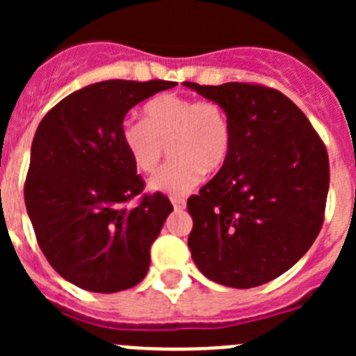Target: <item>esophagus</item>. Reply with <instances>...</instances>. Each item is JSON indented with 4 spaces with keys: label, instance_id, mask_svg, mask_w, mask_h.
I'll list each match as a JSON object with an SVG mask.
<instances>
[{
    "label": "esophagus",
    "instance_id": "esophagus-1",
    "mask_svg": "<svg viewBox=\"0 0 356 356\" xmlns=\"http://www.w3.org/2000/svg\"><path fill=\"white\" fill-rule=\"evenodd\" d=\"M171 203L175 210H184L185 209V200L184 197H171Z\"/></svg>",
    "mask_w": 356,
    "mask_h": 356
}]
</instances>
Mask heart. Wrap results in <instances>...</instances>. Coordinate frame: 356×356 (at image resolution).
I'll list each match as a JSON object with an SVG mask.
<instances>
[{
	"instance_id": "b5f03b06",
	"label": "heart",
	"mask_w": 356,
	"mask_h": 356,
	"mask_svg": "<svg viewBox=\"0 0 356 356\" xmlns=\"http://www.w3.org/2000/svg\"><path fill=\"white\" fill-rule=\"evenodd\" d=\"M119 137L143 172L155 171L169 144L172 159L151 176L149 188L181 196L200 184L203 171L216 172L225 165L232 127L219 103L162 94L144 106V119H124Z\"/></svg>"
}]
</instances>
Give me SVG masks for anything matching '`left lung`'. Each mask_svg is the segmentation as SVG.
Segmentation results:
<instances>
[{"label": "left lung", "instance_id": "8db88e82", "mask_svg": "<svg viewBox=\"0 0 356 356\" xmlns=\"http://www.w3.org/2000/svg\"><path fill=\"white\" fill-rule=\"evenodd\" d=\"M185 87L226 110L228 160L191 196L188 248L207 278L234 289L267 284L312 246L325 221L326 146L285 94L229 81Z\"/></svg>", "mask_w": 356, "mask_h": 356}]
</instances>
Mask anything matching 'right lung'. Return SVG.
Listing matches in <instances>:
<instances>
[{"label": "right lung", "mask_w": 356, "mask_h": 356, "mask_svg": "<svg viewBox=\"0 0 356 356\" xmlns=\"http://www.w3.org/2000/svg\"><path fill=\"white\" fill-rule=\"evenodd\" d=\"M175 81L106 80L69 94L44 115L31 143L24 203L44 257L62 278L90 292L143 282L151 244L172 212L144 180L119 137L137 103ZM140 203L128 207L134 197Z\"/></svg>", "instance_id": "1"}]
</instances>
